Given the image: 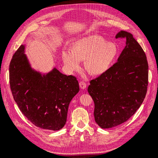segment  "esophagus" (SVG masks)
I'll list each match as a JSON object with an SVG mask.
<instances>
[{"mask_svg":"<svg viewBox=\"0 0 158 158\" xmlns=\"http://www.w3.org/2000/svg\"><path fill=\"white\" fill-rule=\"evenodd\" d=\"M79 86H80L81 89H82L84 90V89H85L86 88L87 85H86V84H85L84 82L81 81V82H79Z\"/></svg>","mask_w":158,"mask_h":158,"instance_id":"obj_1","label":"esophagus"}]
</instances>
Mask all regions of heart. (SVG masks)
Returning <instances> with one entry per match:
<instances>
[{
	"mask_svg": "<svg viewBox=\"0 0 158 158\" xmlns=\"http://www.w3.org/2000/svg\"><path fill=\"white\" fill-rule=\"evenodd\" d=\"M118 53L115 44L108 42L100 35H92L74 41L71 51L63 49L62 58L69 71L79 70L81 61L85 60V71L92 76H98L110 69Z\"/></svg>",
	"mask_w": 158,
	"mask_h": 158,
	"instance_id": "obj_1",
	"label": "heart"
}]
</instances>
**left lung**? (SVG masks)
Masks as SVG:
<instances>
[{"instance_id":"8db88e82","label":"left lung","mask_w":158,"mask_h":158,"mask_svg":"<svg viewBox=\"0 0 158 158\" xmlns=\"http://www.w3.org/2000/svg\"><path fill=\"white\" fill-rule=\"evenodd\" d=\"M124 38L126 46L117 62L104 74L90 81L87 91L94 101V116L102 129L127 121L142 104L148 84L146 54L132 35L121 31L116 38Z\"/></svg>"}]
</instances>
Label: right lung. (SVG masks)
<instances>
[{"label": "right lung", "instance_id": "1", "mask_svg": "<svg viewBox=\"0 0 158 158\" xmlns=\"http://www.w3.org/2000/svg\"><path fill=\"white\" fill-rule=\"evenodd\" d=\"M21 45L9 65L10 89L20 111L43 129L58 131L67 121L69 105L79 93L77 79L62 74L56 67L48 73L34 69Z\"/></svg>", "mask_w": 158, "mask_h": 158}]
</instances>
